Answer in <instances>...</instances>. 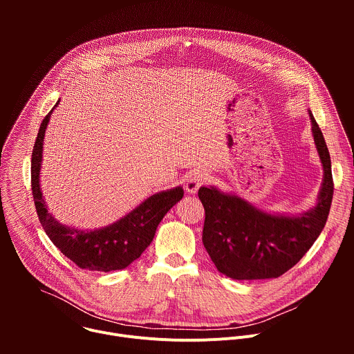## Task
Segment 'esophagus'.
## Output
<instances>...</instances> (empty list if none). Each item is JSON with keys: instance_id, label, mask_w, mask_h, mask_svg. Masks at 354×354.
I'll use <instances>...</instances> for the list:
<instances>
[{"instance_id": "1", "label": "esophagus", "mask_w": 354, "mask_h": 354, "mask_svg": "<svg viewBox=\"0 0 354 354\" xmlns=\"http://www.w3.org/2000/svg\"><path fill=\"white\" fill-rule=\"evenodd\" d=\"M207 179H209V178H207V174H205V172H196V174H193V175L187 179L185 187H186V190H187L189 193L194 194V193H197V190H198L200 186H203V185L207 182Z\"/></svg>"}]
</instances>
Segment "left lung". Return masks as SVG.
I'll return each mask as SVG.
<instances>
[{
  "mask_svg": "<svg viewBox=\"0 0 354 354\" xmlns=\"http://www.w3.org/2000/svg\"><path fill=\"white\" fill-rule=\"evenodd\" d=\"M324 168L315 207L302 214H270L220 189L200 187L206 218L203 245L217 270L234 280L276 279L307 254L322 232L333 197L330 156L324 134L308 111Z\"/></svg>",
  "mask_w": 354,
  "mask_h": 354,
  "instance_id": "obj_1",
  "label": "left lung"
}]
</instances>
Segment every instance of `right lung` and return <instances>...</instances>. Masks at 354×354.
<instances>
[{
  "label": "right lung",
  "mask_w": 354,
  "mask_h": 354,
  "mask_svg": "<svg viewBox=\"0 0 354 354\" xmlns=\"http://www.w3.org/2000/svg\"><path fill=\"white\" fill-rule=\"evenodd\" d=\"M53 109L43 119L32 151V193L39 221L50 241L78 268L97 272L126 269L154 239L164 216L183 197V189L176 186L149 196L124 217L102 228L78 230L59 223L48 213L39 183L43 140Z\"/></svg>",
  "instance_id": "1"
}]
</instances>
